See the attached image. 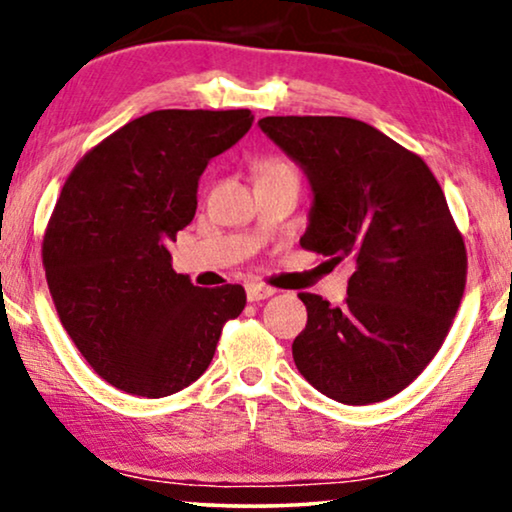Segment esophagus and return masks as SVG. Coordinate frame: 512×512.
<instances>
[{"instance_id":"esophagus-1","label":"esophagus","mask_w":512,"mask_h":512,"mask_svg":"<svg viewBox=\"0 0 512 512\" xmlns=\"http://www.w3.org/2000/svg\"><path fill=\"white\" fill-rule=\"evenodd\" d=\"M270 296H275V289H272V286H265V284H258V282L247 284L249 303H258V300H265Z\"/></svg>"}]
</instances>
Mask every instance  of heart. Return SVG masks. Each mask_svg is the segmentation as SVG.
Wrapping results in <instances>:
<instances>
[{"label": "heart", "instance_id": "b5f03b06", "mask_svg": "<svg viewBox=\"0 0 512 512\" xmlns=\"http://www.w3.org/2000/svg\"><path fill=\"white\" fill-rule=\"evenodd\" d=\"M286 167H291V165L284 163V160H265V163H261V167H258V172L268 174V172H275V170H286ZM261 174H258V177H261Z\"/></svg>", "mask_w": 512, "mask_h": 512}]
</instances>
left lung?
<instances>
[{"instance_id": "obj_1", "label": "left lung", "mask_w": 512, "mask_h": 512, "mask_svg": "<svg viewBox=\"0 0 512 512\" xmlns=\"http://www.w3.org/2000/svg\"><path fill=\"white\" fill-rule=\"evenodd\" d=\"M261 130L312 188L300 244L352 261L345 305L298 293L300 375L345 405L403 391L438 354L466 286L464 237L417 153L345 116H265Z\"/></svg>"}]
</instances>
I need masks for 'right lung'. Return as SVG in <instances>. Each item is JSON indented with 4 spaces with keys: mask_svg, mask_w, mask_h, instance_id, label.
I'll return each mask as SVG.
<instances>
[{
    "mask_svg": "<svg viewBox=\"0 0 512 512\" xmlns=\"http://www.w3.org/2000/svg\"><path fill=\"white\" fill-rule=\"evenodd\" d=\"M249 109H163L88 151L62 186L44 237L58 317L102 380L163 398L198 380L240 284L200 289L172 270L167 244L193 221L209 160L247 135Z\"/></svg>",
    "mask_w": 512,
    "mask_h": 512,
    "instance_id": "obj_1",
    "label": "right lung"
}]
</instances>
